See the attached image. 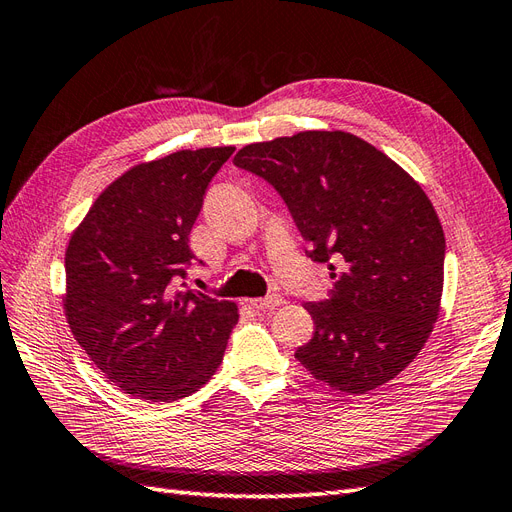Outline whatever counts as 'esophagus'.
I'll use <instances>...</instances> for the list:
<instances>
[{"label":"esophagus","instance_id":"34e87169","mask_svg":"<svg viewBox=\"0 0 512 512\" xmlns=\"http://www.w3.org/2000/svg\"><path fill=\"white\" fill-rule=\"evenodd\" d=\"M285 300L279 296V294H270L266 298H257V300H251V306L257 311H270V309H276V306H281Z\"/></svg>","mask_w":512,"mask_h":512}]
</instances>
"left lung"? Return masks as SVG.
I'll list each match as a JSON object with an SVG mask.
<instances>
[{
	"mask_svg": "<svg viewBox=\"0 0 512 512\" xmlns=\"http://www.w3.org/2000/svg\"><path fill=\"white\" fill-rule=\"evenodd\" d=\"M233 165L279 193L334 287L306 302L315 332L296 358L319 382L364 394L397 377L429 339L446 240L429 197L394 160L341 130L242 148Z\"/></svg>",
	"mask_w": 512,
	"mask_h": 512,
	"instance_id": "8db88e82",
	"label": "left lung"
}]
</instances>
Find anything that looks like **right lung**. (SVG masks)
I'll return each instance as SVG.
<instances>
[{"instance_id": "add662e5", "label": "right lung", "mask_w": 512, "mask_h": 512, "mask_svg": "<svg viewBox=\"0 0 512 512\" xmlns=\"http://www.w3.org/2000/svg\"><path fill=\"white\" fill-rule=\"evenodd\" d=\"M233 150H182L133 167L100 193L68 242L70 330L130 397L182 399L223 362L236 304L178 283L195 259L188 236L203 195Z\"/></svg>"}]
</instances>
